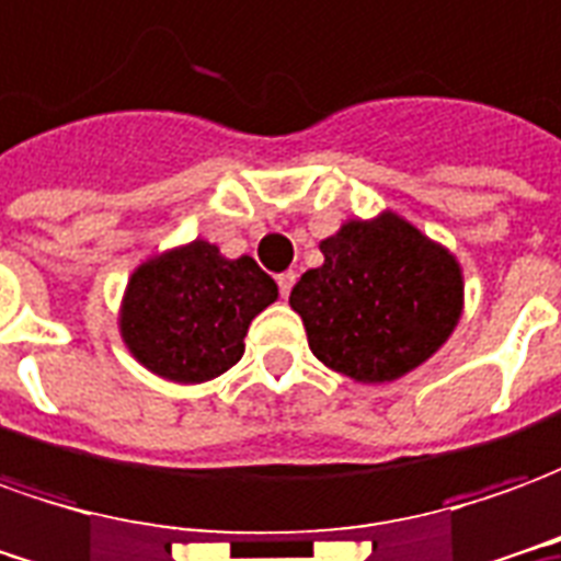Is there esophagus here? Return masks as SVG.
Returning <instances> with one entry per match:
<instances>
[{
  "mask_svg": "<svg viewBox=\"0 0 561 561\" xmlns=\"http://www.w3.org/2000/svg\"><path fill=\"white\" fill-rule=\"evenodd\" d=\"M293 284H296V272L277 274V289H280V296H284V299H287V296H289V289H293Z\"/></svg>",
  "mask_w": 561,
  "mask_h": 561,
  "instance_id": "obj_1",
  "label": "esophagus"
}]
</instances>
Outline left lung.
I'll return each mask as SVG.
<instances>
[{
  "label": "left lung",
  "instance_id": "obj_1",
  "mask_svg": "<svg viewBox=\"0 0 561 561\" xmlns=\"http://www.w3.org/2000/svg\"><path fill=\"white\" fill-rule=\"evenodd\" d=\"M323 265L299 277L289 305L311 353L356 383H392L447 344L465 308L456 253L396 210L344 220L320 241Z\"/></svg>",
  "mask_w": 561,
  "mask_h": 561
}]
</instances>
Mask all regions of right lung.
<instances>
[{
	"label": "right lung",
	"mask_w": 561,
	"mask_h": 561,
	"mask_svg": "<svg viewBox=\"0 0 561 561\" xmlns=\"http://www.w3.org/2000/svg\"><path fill=\"white\" fill-rule=\"evenodd\" d=\"M277 299V284L253 256L229 260L196 238L147 256L126 280L117 329L150 375L172 383L214 380L244 356L253 317Z\"/></svg>",
	"instance_id": "1"
}]
</instances>
